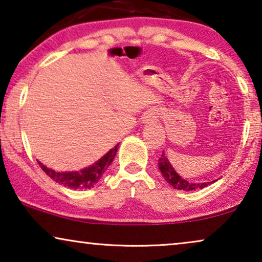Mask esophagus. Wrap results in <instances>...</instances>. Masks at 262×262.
Listing matches in <instances>:
<instances>
[{
    "instance_id": "34e87169",
    "label": "esophagus",
    "mask_w": 262,
    "mask_h": 262,
    "mask_svg": "<svg viewBox=\"0 0 262 262\" xmlns=\"http://www.w3.org/2000/svg\"><path fill=\"white\" fill-rule=\"evenodd\" d=\"M157 120V113H155V112H149V113H146L145 114V117H144V123H146V124H151V123H155V121Z\"/></svg>"
}]
</instances>
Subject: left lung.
Wrapping results in <instances>:
<instances>
[{
    "mask_svg": "<svg viewBox=\"0 0 262 262\" xmlns=\"http://www.w3.org/2000/svg\"><path fill=\"white\" fill-rule=\"evenodd\" d=\"M159 168L162 173L163 178L166 179V181L170 186H173L175 189L179 191H195V189H200L206 187L207 185H210V182H203V184H195V182H189L187 180L181 179L180 175H178L177 171L173 169L171 164L168 161L166 154L164 151L161 155L159 160ZM214 182V181H213Z\"/></svg>",
    "mask_w": 262,
    "mask_h": 262,
    "instance_id": "1",
    "label": "left lung"
}]
</instances>
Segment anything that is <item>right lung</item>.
Listing matches in <instances>:
<instances>
[{
	"instance_id": "obj_1",
	"label": "right lung",
	"mask_w": 262,
	"mask_h": 262,
	"mask_svg": "<svg viewBox=\"0 0 262 262\" xmlns=\"http://www.w3.org/2000/svg\"><path fill=\"white\" fill-rule=\"evenodd\" d=\"M118 146H119V144H117L113 149H111L105 156L101 157V159L98 161V162L94 163L91 167L85 168V169H82L81 171L58 173V171L49 169L48 167H45L44 164H41L40 162L38 163L41 169L45 171L46 175H49L52 180H55L60 185L66 186V187H70L74 189L91 188L100 180L102 174L105 173L107 168L110 167V164L112 163L114 156H116V154L118 151Z\"/></svg>"
}]
</instances>
